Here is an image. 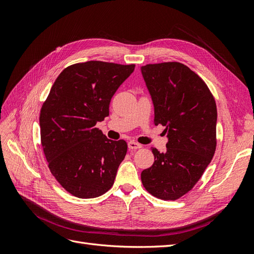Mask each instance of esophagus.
Returning a JSON list of instances; mask_svg holds the SVG:
<instances>
[{
  "mask_svg": "<svg viewBox=\"0 0 254 254\" xmlns=\"http://www.w3.org/2000/svg\"><path fill=\"white\" fill-rule=\"evenodd\" d=\"M141 147H142V145L139 144V143L134 142V141H129V142H128V148H129V149L134 150V149H139V148H141Z\"/></svg>",
  "mask_w": 254,
  "mask_h": 254,
  "instance_id": "esophagus-1",
  "label": "esophagus"
}]
</instances>
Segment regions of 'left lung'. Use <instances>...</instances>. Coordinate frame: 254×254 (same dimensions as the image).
I'll return each instance as SVG.
<instances>
[{
	"label": "left lung",
	"mask_w": 254,
	"mask_h": 254,
	"mask_svg": "<svg viewBox=\"0 0 254 254\" xmlns=\"http://www.w3.org/2000/svg\"><path fill=\"white\" fill-rule=\"evenodd\" d=\"M155 107L156 126H165V152L151 148L153 164L141 180L149 194L177 200L195 187L216 149V103L203 79L177 61L141 67Z\"/></svg>",
	"instance_id": "left-lung-1"
}]
</instances>
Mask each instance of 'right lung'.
<instances>
[{
    "label": "right lung",
    "mask_w": 254,
    "mask_h": 254,
    "mask_svg": "<svg viewBox=\"0 0 254 254\" xmlns=\"http://www.w3.org/2000/svg\"><path fill=\"white\" fill-rule=\"evenodd\" d=\"M134 64L105 61L68 65L59 74L40 110L41 145L52 175L78 198L108 191L127 152L95 127L109 115L112 96Z\"/></svg>",
    "instance_id": "right-lung-1"
}]
</instances>
